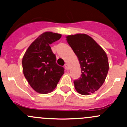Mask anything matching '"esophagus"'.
<instances>
[{"mask_svg":"<svg viewBox=\"0 0 127 127\" xmlns=\"http://www.w3.org/2000/svg\"><path fill=\"white\" fill-rule=\"evenodd\" d=\"M64 67L65 69H66V70H69V66H68L67 64H66L64 65Z\"/></svg>","mask_w":127,"mask_h":127,"instance_id":"34e87169","label":"esophagus"}]
</instances>
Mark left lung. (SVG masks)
<instances>
[{
	"label": "left lung",
	"mask_w": 127,
	"mask_h": 127,
	"mask_svg": "<svg viewBox=\"0 0 127 127\" xmlns=\"http://www.w3.org/2000/svg\"><path fill=\"white\" fill-rule=\"evenodd\" d=\"M79 61L81 77L74 81L76 91L88 95L97 91L105 82L109 70L108 57L95 40L84 33L66 36Z\"/></svg>",
	"instance_id": "8db88e82"
}]
</instances>
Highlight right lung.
I'll return each mask as SVG.
<instances>
[{"instance_id": "1", "label": "right lung", "mask_w": 127, "mask_h": 127, "mask_svg": "<svg viewBox=\"0 0 127 127\" xmlns=\"http://www.w3.org/2000/svg\"><path fill=\"white\" fill-rule=\"evenodd\" d=\"M61 34L46 32L30 45L22 58V70L30 86L39 94H47L57 87L64 68L56 63L50 45L59 40Z\"/></svg>"}]
</instances>
